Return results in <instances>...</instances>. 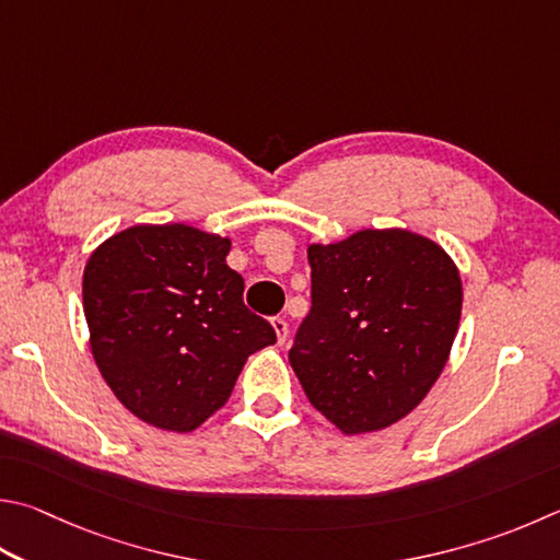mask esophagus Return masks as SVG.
<instances>
[{"instance_id":"34e87169","label":"esophagus","mask_w":560,"mask_h":560,"mask_svg":"<svg viewBox=\"0 0 560 560\" xmlns=\"http://www.w3.org/2000/svg\"><path fill=\"white\" fill-rule=\"evenodd\" d=\"M271 325H273V330H277L279 345L287 342V338H289V323L283 320V318H271Z\"/></svg>"}]
</instances>
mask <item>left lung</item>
<instances>
[{
	"mask_svg": "<svg viewBox=\"0 0 560 560\" xmlns=\"http://www.w3.org/2000/svg\"><path fill=\"white\" fill-rule=\"evenodd\" d=\"M311 311L289 362L342 433L404 419L448 362L463 308L453 259L409 230H362L311 245Z\"/></svg>",
	"mask_w": 560,
	"mask_h": 560,
	"instance_id": "8db88e82",
	"label": "left lung"
}]
</instances>
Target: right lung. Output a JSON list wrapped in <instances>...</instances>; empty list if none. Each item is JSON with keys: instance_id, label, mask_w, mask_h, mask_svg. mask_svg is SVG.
I'll return each mask as SVG.
<instances>
[{"instance_id": "right-lung-1", "label": "right lung", "mask_w": 560, "mask_h": 560, "mask_svg": "<svg viewBox=\"0 0 560 560\" xmlns=\"http://www.w3.org/2000/svg\"><path fill=\"white\" fill-rule=\"evenodd\" d=\"M228 252V237L176 222L129 228L88 259L83 311L100 374L156 429H198L225 406L249 354L277 342L242 301Z\"/></svg>"}]
</instances>
